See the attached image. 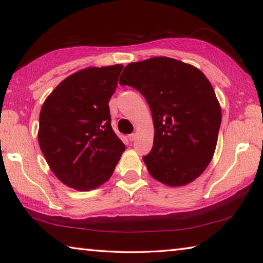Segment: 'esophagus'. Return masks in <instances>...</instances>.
Here are the masks:
<instances>
[{"label":"esophagus","instance_id":"obj_1","mask_svg":"<svg viewBox=\"0 0 263 263\" xmlns=\"http://www.w3.org/2000/svg\"><path fill=\"white\" fill-rule=\"evenodd\" d=\"M136 138H137L136 133H132V135H128V140H130V141H135Z\"/></svg>","mask_w":263,"mask_h":263}]
</instances>
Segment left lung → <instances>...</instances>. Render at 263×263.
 <instances>
[{"mask_svg":"<svg viewBox=\"0 0 263 263\" xmlns=\"http://www.w3.org/2000/svg\"><path fill=\"white\" fill-rule=\"evenodd\" d=\"M119 84L137 89L152 112L153 147L142 158L151 176L169 186L197 179L211 162L221 123L205 75L193 65L155 57L128 64Z\"/></svg>","mask_w":263,"mask_h":263,"instance_id":"left-lung-1","label":"left lung"}]
</instances>
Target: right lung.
<instances>
[{"instance_id": "right-lung-1", "label": "right lung", "mask_w": 263, "mask_h": 263, "mask_svg": "<svg viewBox=\"0 0 263 263\" xmlns=\"http://www.w3.org/2000/svg\"><path fill=\"white\" fill-rule=\"evenodd\" d=\"M123 65L88 67L69 75L42 106L38 142L58 179L89 191L110 179L125 145L111 127L109 101Z\"/></svg>"}]
</instances>
